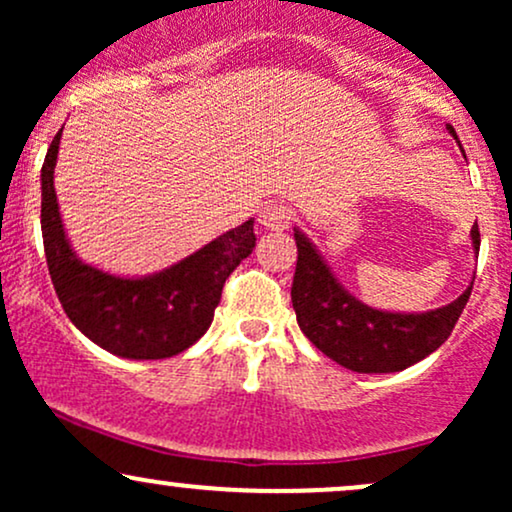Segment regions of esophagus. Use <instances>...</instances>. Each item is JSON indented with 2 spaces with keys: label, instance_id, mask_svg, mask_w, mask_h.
<instances>
[{
  "label": "esophagus",
  "instance_id": "34e87169",
  "mask_svg": "<svg viewBox=\"0 0 512 512\" xmlns=\"http://www.w3.org/2000/svg\"><path fill=\"white\" fill-rule=\"evenodd\" d=\"M293 221V211L281 202H272L264 204L260 211V223L269 231H286Z\"/></svg>",
  "mask_w": 512,
  "mask_h": 512
}]
</instances>
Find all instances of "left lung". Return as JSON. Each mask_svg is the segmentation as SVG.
Returning <instances> with one entry per match:
<instances>
[{"instance_id":"8db88e82","label":"left lung","mask_w":512,"mask_h":512,"mask_svg":"<svg viewBox=\"0 0 512 512\" xmlns=\"http://www.w3.org/2000/svg\"><path fill=\"white\" fill-rule=\"evenodd\" d=\"M457 139L455 129L448 127ZM298 248L291 301L298 327L317 349L339 366L356 373H397L438 349L450 337L469 301L472 284L457 301L428 313H385L368 308L342 289L325 260L301 231L293 233ZM479 226H472V245L479 255Z\"/></svg>"}]
</instances>
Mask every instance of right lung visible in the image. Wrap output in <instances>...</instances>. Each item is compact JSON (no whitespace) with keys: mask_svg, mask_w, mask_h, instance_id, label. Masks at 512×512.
Instances as JSON below:
<instances>
[{"mask_svg":"<svg viewBox=\"0 0 512 512\" xmlns=\"http://www.w3.org/2000/svg\"><path fill=\"white\" fill-rule=\"evenodd\" d=\"M60 137L57 132L40 170V228L64 313L76 330L115 356L154 361L190 349L209 330L226 279L255 248L252 219L158 274L122 279L101 272L81 262L64 236L52 185Z\"/></svg>","mask_w":512,"mask_h":512,"instance_id":"obj_1","label":"right lung"}]
</instances>
